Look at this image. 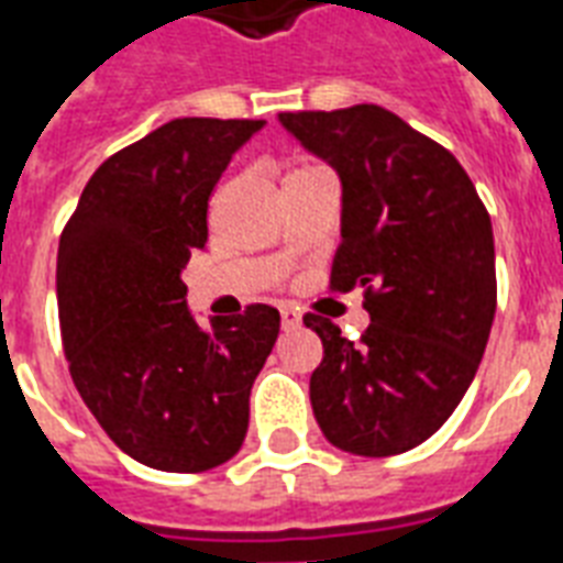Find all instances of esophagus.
<instances>
[{"label":"esophagus","mask_w":563,"mask_h":563,"mask_svg":"<svg viewBox=\"0 0 563 563\" xmlns=\"http://www.w3.org/2000/svg\"><path fill=\"white\" fill-rule=\"evenodd\" d=\"M280 324L286 330L298 328V324H300V312L291 310V307H283V310H280Z\"/></svg>","instance_id":"esophagus-1"}]
</instances>
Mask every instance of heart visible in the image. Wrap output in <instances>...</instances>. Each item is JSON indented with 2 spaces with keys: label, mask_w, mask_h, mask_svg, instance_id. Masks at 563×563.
<instances>
[{
  "label": "heart",
  "mask_w": 563,
  "mask_h": 563,
  "mask_svg": "<svg viewBox=\"0 0 563 563\" xmlns=\"http://www.w3.org/2000/svg\"><path fill=\"white\" fill-rule=\"evenodd\" d=\"M310 170H316V165H291L289 170H286V177H283V183H289V179L303 177V174H310Z\"/></svg>",
  "instance_id": "obj_1"
}]
</instances>
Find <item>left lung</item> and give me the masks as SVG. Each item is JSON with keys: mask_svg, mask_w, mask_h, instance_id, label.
I'll return each instance as SVG.
<instances>
[{"mask_svg": "<svg viewBox=\"0 0 563 563\" xmlns=\"http://www.w3.org/2000/svg\"><path fill=\"white\" fill-rule=\"evenodd\" d=\"M280 123L342 179V244L330 289H363L354 345L307 312L324 357L310 377L330 443L389 457L437 434L461 405L496 316L490 214L461 162L393 111L360 102L283 111Z\"/></svg>", "mask_w": 563, "mask_h": 563, "instance_id": "obj_1", "label": "left lung"}]
</instances>
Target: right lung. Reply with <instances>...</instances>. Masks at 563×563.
I'll return each mask as SVG.
<instances>
[{
  "label": "right lung",
  "mask_w": 563,
  "mask_h": 563,
  "mask_svg": "<svg viewBox=\"0 0 563 563\" xmlns=\"http://www.w3.org/2000/svg\"><path fill=\"white\" fill-rule=\"evenodd\" d=\"M263 120L177 118L102 162L58 242V321L93 419L144 466L203 472L247 434L251 386L280 312L251 303L200 328L183 268L230 158Z\"/></svg>",
  "instance_id": "right-lung-1"
}]
</instances>
